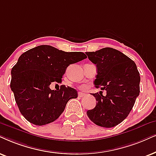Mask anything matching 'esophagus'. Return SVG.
<instances>
[{"label":"esophagus","instance_id":"34e87169","mask_svg":"<svg viewBox=\"0 0 156 156\" xmlns=\"http://www.w3.org/2000/svg\"><path fill=\"white\" fill-rule=\"evenodd\" d=\"M84 96H85V94H83V93H78V96H79L80 98L83 97Z\"/></svg>","mask_w":156,"mask_h":156}]
</instances>
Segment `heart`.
<instances>
[{
  "mask_svg": "<svg viewBox=\"0 0 156 156\" xmlns=\"http://www.w3.org/2000/svg\"><path fill=\"white\" fill-rule=\"evenodd\" d=\"M80 89L81 90H86V89H87V86H86V85H83V86H80Z\"/></svg>",
  "mask_w": 156,
  "mask_h": 156,
  "instance_id": "1",
  "label": "heart"
}]
</instances>
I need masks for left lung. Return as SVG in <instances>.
<instances>
[{"mask_svg": "<svg viewBox=\"0 0 156 156\" xmlns=\"http://www.w3.org/2000/svg\"><path fill=\"white\" fill-rule=\"evenodd\" d=\"M87 56L97 68L96 88L105 90L92 94L97 101L86 114L96 125L113 127L126 119L140 94V76L133 60L115 49L105 47Z\"/></svg>", "mask_w": 156, "mask_h": 156, "instance_id": "left-lung-1", "label": "left lung"}]
</instances>
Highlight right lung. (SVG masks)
<instances>
[{
  "label": "right lung",
  "mask_w": 156,
  "mask_h": 156,
  "mask_svg": "<svg viewBox=\"0 0 156 156\" xmlns=\"http://www.w3.org/2000/svg\"><path fill=\"white\" fill-rule=\"evenodd\" d=\"M86 58L83 52H67L50 45L36 47L19 57L11 69L10 86L27 121L42 126L60 117L69 100L78 97V92L64 85L59 90H51L50 84L61 83L68 66Z\"/></svg>",
  "instance_id": "add662e5"
}]
</instances>
